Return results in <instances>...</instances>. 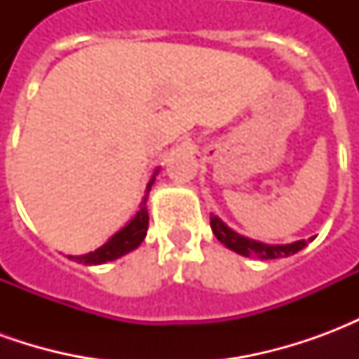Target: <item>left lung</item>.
<instances>
[{
	"label": "left lung",
	"mask_w": 359,
	"mask_h": 359,
	"mask_svg": "<svg viewBox=\"0 0 359 359\" xmlns=\"http://www.w3.org/2000/svg\"><path fill=\"white\" fill-rule=\"evenodd\" d=\"M211 231L221 244H225L229 250H234L236 254L246 257L256 256L259 259H277V257L292 256L296 252H300L304 246H308L306 241L292 242V244H264V242L252 241V238L234 233L233 229H229L217 215H211Z\"/></svg>",
	"instance_id": "8db88e82"
}]
</instances>
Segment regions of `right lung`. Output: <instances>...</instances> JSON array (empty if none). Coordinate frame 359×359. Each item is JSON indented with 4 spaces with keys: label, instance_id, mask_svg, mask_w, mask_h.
I'll return each instance as SVG.
<instances>
[{
    "label": "right lung",
    "instance_id": "right-lung-1",
    "mask_svg": "<svg viewBox=\"0 0 359 359\" xmlns=\"http://www.w3.org/2000/svg\"><path fill=\"white\" fill-rule=\"evenodd\" d=\"M157 171L154 172V177L149 179L148 187H146V194H144V200L140 203V210L136 211V215H134L128 223H126L118 233H115L111 236L109 241L105 242L103 246H100L94 252H90V254H84V256H69L74 262H79V264L84 265H100L105 264V262H113V259H117V257L125 256L128 252H133L142 244V241L146 238V233H148V208H146V202H148V194L149 190H151V184H154V180H156Z\"/></svg>",
    "mask_w": 359,
    "mask_h": 359
}]
</instances>
